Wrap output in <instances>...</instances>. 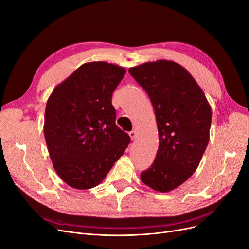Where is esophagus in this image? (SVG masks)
<instances>
[{
  "label": "esophagus",
  "mask_w": 249,
  "mask_h": 249,
  "mask_svg": "<svg viewBox=\"0 0 249 249\" xmlns=\"http://www.w3.org/2000/svg\"><path fill=\"white\" fill-rule=\"evenodd\" d=\"M136 135H137V133H136V131H130V132H129V136H130V138L131 139H134L135 137H136Z\"/></svg>",
  "instance_id": "esophagus-1"
}]
</instances>
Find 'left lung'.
Returning a JSON list of instances; mask_svg holds the SVG:
<instances>
[{"instance_id":"left-lung-1","label":"left lung","mask_w":249,"mask_h":249,"mask_svg":"<svg viewBox=\"0 0 249 249\" xmlns=\"http://www.w3.org/2000/svg\"><path fill=\"white\" fill-rule=\"evenodd\" d=\"M155 109L159 149L140 179L159 192H169L196 171L210 140L212 109L192 75L173 61L158 60L129 68Z\"/></svg>"}]
</instances>
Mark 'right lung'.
Returning a JSON list of instances; mask_svg holds the SVG:
<instances>
[{
  "mask_svg": "<svg viewBox=\"0 0 249 249\" xmlns=\"http://www.w3.org/2000/svg\"><path fill=\"white\" fill-rule=\"evenodd\" d=\"M125 73L107 62L82 64L48 100L44 133L50 158L60 178L75 189L99 185L130 142L116 125L112 105Z\"/></svg>",
  "mask_w": 249,
  "mask_h": 249,
  "instance_id": "add662e5",
  "label": "right lung"
}]
</instances>
